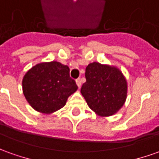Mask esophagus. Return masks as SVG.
<instances>
[{
  "label": "esophagus",
  "instance_id": "esophagus-1",
  "mask_svg": "<svg viewBox=\"0 0 159 159\" xmlns=\"http://www.w3.org/2000/svg\"><path fill=\"white\" fill-rule=\"evenodd\" d=\"M76 85L79 88H80V86H81V80H80V79H78L77 80H76Z\"/></svg>",
  "mask_w": 159,
  "mask_h": 159
}]
</instances>
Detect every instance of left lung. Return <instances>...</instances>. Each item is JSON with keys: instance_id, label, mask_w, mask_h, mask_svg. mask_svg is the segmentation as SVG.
<instances>
[{"instance_id": "left-lung-1", "label": "left lung", "mask_w": 159, "mask_h": 159, "mask_svg": "<svg viewBox=\"0 0 159 159\" xmlns=\"http://www.w3.org/2000/svg\"><path fill=\"white\" fill-rule=\"evenodd\" d=\"M85 75L80 93L91 110L100 117L116 114L127 98V80L122 71L116 66L93 62Z\"/></svg>"}]
</instances>
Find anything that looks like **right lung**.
Instances as JSON below:
<instances>
[{
	"instance_id": "1",
	"label": "right lung",
	"mask_w": 159,
	"mask_h": 159,
	"mask_svg": "<svg viewBox=\"0 0 159 159\" xmlns=\"http://www.w3.org/2000/svg\"><path fill=\"white\" fill-rule=\"evenodd\" d=\"M69 72L67 66L58 61L38 63L27 71L22 79V92L32 108L51 114L65 107L69 96L78 89Z\"/></svg>"
}]
</instances>
